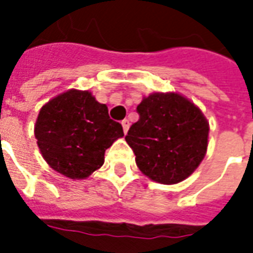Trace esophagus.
I'll return each instance as SVG.
<instances>
[{
    "label": "esophagus",
    "instance_id": "1",
    "mask_svg": "<svg viewBox=\"0 0 253 253\" xmlns=\"http://www.w3.org/2000/svg\"><path fill=\"white\" fill-rule=\"evenodd\" d=\"M122 126H123V131L126 134V132L128 131V128H130V121H128V119H123V121H122Z\"/></svg>",
    "mask_w": 253,
    "mask_h": 253
}]
</instances>
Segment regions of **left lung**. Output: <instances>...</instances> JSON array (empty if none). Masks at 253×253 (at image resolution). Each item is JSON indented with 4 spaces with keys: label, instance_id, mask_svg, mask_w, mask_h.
<instances>
[{
    "label": "left lung",
    "instance_id": "1",
    "mask_svg": "<svg viewBox=\"0 0 253 253\" xmlns=\"http://www.w3.org/2000/svg\"><path fill=\"white\" fill-rule=\"evenodd\" d=\"M139 121L126 135L143 175L161 184L186 180L205 159L209 122L203 112L177 92H154L137 107Z\"/></svg>",
    "mask_w": 253,
    "mask_h": 253
}]
</instances>
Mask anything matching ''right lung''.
<instances>
[{
    "label": "right lung",
    "instance_id": "add662e5",
    "mask_svg": "<svg viewBox=\"0 0 253 253\" xmlns=\"http://www.w3.org/2000/svg\"><path fill=\"white\" fill-rule=\"evenodd\" d=\"M35 138L50 168L73 180L86 179L104 164V153L122 138L121 123L89 90L69 89L39 111Z\"/></svg>",
    "mask_w": 253,
    "mask_h": 253
}]
</instances>
